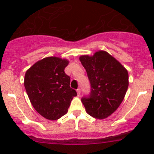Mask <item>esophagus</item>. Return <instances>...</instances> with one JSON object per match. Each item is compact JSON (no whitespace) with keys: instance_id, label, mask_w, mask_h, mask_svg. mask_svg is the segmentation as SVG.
Instances as JSON below:
<instances>
[{"instance_id":"1","label":"esophagus","mask_w":154,"mask_h":154,"mask_svg":"<svg viewBox=\"0 0 154 154\" xmlns=\"http://www.w3.org/2000/svg\"><path fill=\"white\" fill-rule=\"evenodd\" d=\"M77 95H80V93H81V91H80V89H79V88H78V89L77 90Z\"/></svg>"}]
</instances>
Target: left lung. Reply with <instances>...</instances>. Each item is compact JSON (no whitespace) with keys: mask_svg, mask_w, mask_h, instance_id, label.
<instances>
[{"mask_svg":"<svg viewBox=\"0 0 154 154\" xmlns=\"http://www.w3.org/2000/svg\"><path fill=\"white\" fill-rule=\"evenodd\" d=\"M79 61L87 72L91 88L89 96L82 97L81 101L89 115L107 118L125 98L129 85L128 70L104 51L92 56H81Z\"/></svg>","mask_w":154,"mask_h":154,"instance_id":"8db88e82","label":"left lung"}]
</instances>
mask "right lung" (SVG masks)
<instances>
[{
  "label": "right lung",
  "instance_id": "obj_1",
  "mask_svg": "<svg viewBox=\"0 0 154 154\" xmlns=\"http://www.w3.org/2000/svg\"><path fill=\"white\" fill-rule=\"evenodd\" d=\"M69 61L47 57L38 61L26 72L24 87L32 105L45 119L56 120L66 114L77 95L70 88V77L64 69Z\"/></svg>",
  "mask_w": 154,
  "mask_h": 154
}]
</instances>
